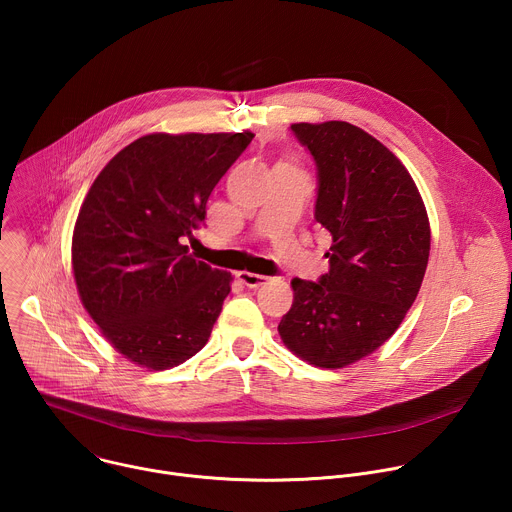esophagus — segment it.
I'll return each mask as SVG.
<instances>
[{"label":"esophagus","instance_id":"1","mask_svg":"<svg viewBox=\"0 0 512 512\" xmlns=\"http://www.w3.org/2000/svg\"><path fill=\"white\" fill-rule=\"evenodd\" d=\"M237 277H239V281H241L243 285H247V287H259V285H263V283L267 281L265 275L251 273V271H239Z\"/></svg>","mask_w":512,"mask_h":512}]
</instances>
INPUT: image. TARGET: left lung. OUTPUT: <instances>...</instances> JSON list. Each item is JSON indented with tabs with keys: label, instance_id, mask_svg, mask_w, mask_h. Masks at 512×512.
<instances>
[{
	"label": "left lung",
	"instance_id": "8db88e82",
	"mask_svg": "<svg viewBox=\"0 0 512 512\" xmlns=\"http://www.w3.org/2000/svg\"><path fill=\"white\" fill-rule=\"evenodd\" d=\"M318 166L316 221L332 235L330 271L294 279V304L277 330L320 369L373 354L401 326L427 269L431 231L423 198L401 160L346 121L294 123Z\"/></svg>",
	"mask_w": 512,
	"mask_h": 512
}]
</instances>
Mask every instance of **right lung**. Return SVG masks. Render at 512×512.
Returning <instances> with one entry per match:
<instances>
[{
  "label": "right lung",
  "instance_id": "add662e5",
  "mask_svg": "<svg viewBox=\"0 0 512 512\" xmlns=\"http://www.w3.org/2000/svg\"><path fill=\"white\" fill-rule=\"evenodd\" d=\"M253 133H150L95 178L72 231L79 298L109 344L166 371L206 342L233 275L188 255L212 188Z\"/></svg>",
  "mask_w": 512,
  "mask_h": 512
}]
</instances>
